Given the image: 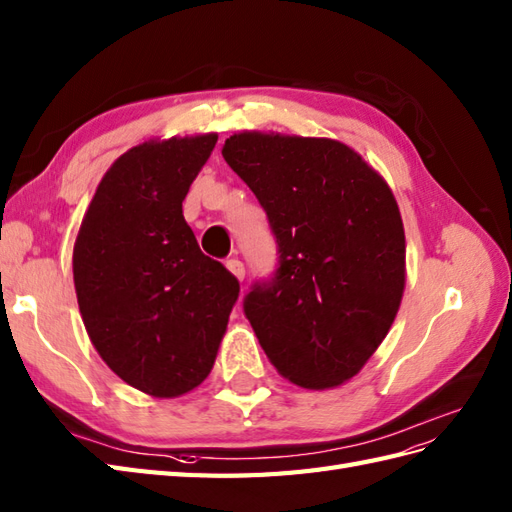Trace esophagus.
Masks as SVG:
<instances>
[{"label": "esophagus", "instance_id": "esophagus-1", "mask_svg": "<svg viewBox=\"0 0 512 512\" xmlns=\"http://www.w3.org/2000/svg\"><path fill=\"white\" fill-rule=\"evenodd\" d=\"M226 267L230 269V273H232L236 280H243L245 278V265L241 263L239 258H230L228 263H226Z\"/></svg>", "mask_w": 512, "mask_h": 512}]
</instances>
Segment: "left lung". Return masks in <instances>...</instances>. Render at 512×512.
Returning <instances> with one entry per match:
<instances>
[{"label":"left lung","mask_w":512,"mask_h":512,"mask_svg":"<svg viewBox=\"0 0 512 512\" xmlns=\"http://www.w3.org/2000/svg\"><path fill=\"white\" fill-rule=\"evenodd\" d=\"M260 206L278 269L243 299L271 365L304 389L354 378L384 341L406 284L389 184L332 139L239 132L221 149Z\"/></svg>","instance_id":"8db88e82"}]
</instances>
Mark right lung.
<instances>
[{
    "instance_id": "add662e5",
    "label": "right lung",
    "mask_w": 512,
    "mask_h": 512,
    "mask_svg": "<svg viewBox=\"0 0 512 512\" xmlns=\"http://www.w3.org/2000/svg\"><path fill=\"white\" fill-rule=\"evenodd\" d=\"M217 134L147 141L99 182L73 245L78 306L104 363L154 397H178L215 365L239 280L197 245L182 202Z\"/></svg>"
}]
</instances>
